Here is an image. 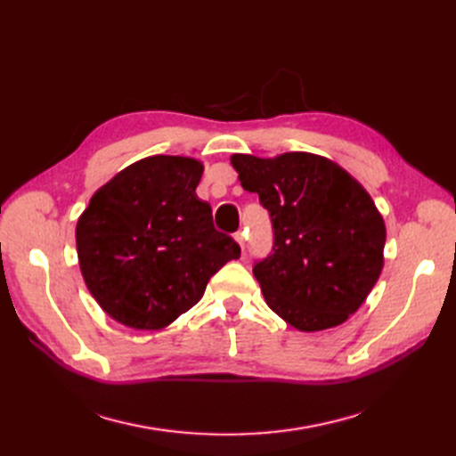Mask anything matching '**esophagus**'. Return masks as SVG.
Segmentation results:
<instances>
[{
  "mask_svg": "<svg viewBox=\"0 0 456 456\" xmlns=\"http://www.w3.org/2000/svg\"><path fill=\"white\" fill-rule=\"evenodd\" d=\"M233 240H236L240 243L241 249H245V238H243V232H236L233 233Z\"/></svg>",
  "mask_w": 456,
  "mask_h": 456,
  "instance_id": "obj_1",
  "label": "esophagus"
}]
</instances>
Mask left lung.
Here are the masks:
<instances>
[{"instance_id":"1","label":"left lung","mask_w":456,"mask_h":456,"mask_svg":"<svg viewBox=\"0 0 456 456\" xmlns=\"http://www.w3.org/2000/svg\"><path fill=\"white\" fill-rule=\"evenodd\" d=\"M230 161L272 216V253L253 268L266 305L305 333L346 322L384 266L386 226L369 191L308 151Z\"/></svg>"}]
</instances>
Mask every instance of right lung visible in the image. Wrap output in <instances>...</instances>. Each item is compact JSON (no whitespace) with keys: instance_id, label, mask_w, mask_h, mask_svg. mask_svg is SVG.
I'll use <instances>...</instances> for the list:
<instances>
[{"instance_id":"1","label":"right lung","mask_w":456,"mask_h":456,"mask_svg":"<svg viewBox=\"0 0 456 456\" xmlns=\"http://www.w3.org/2000/svg\"><path fill=\"white\" fill-rule=\"evenodd\" d=\"M201 175L194 158H144L96 190L77 218L81 275L121 325L167 327L240 258V245L213 226L211 205L196 194Z\"/></svg>"}]
</instances>
